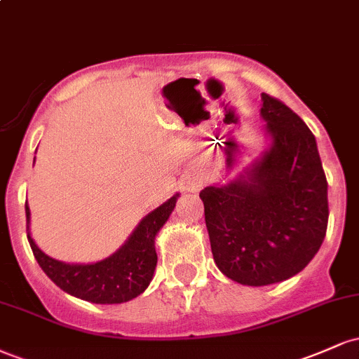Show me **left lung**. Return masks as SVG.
<instances>
[{"label":"left lung","mask_w":359,"mask_h":359,"mask_svg":"<svg viewBox=\"0 0 359 359\" xmlns=\"http://www.w3.org/2000/svg\"><path fill=\"white\" fill-rule=\"evenodd\" d=\"M269 145L240 175L201 191L214 262L241 285L263 287L309 265L327 229V180L316 137L288 106L262 94Z\"/></svg>","instance_id":"8db88e82"}]
</instances>
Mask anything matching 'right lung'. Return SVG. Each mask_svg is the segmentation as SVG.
<instances>
[{
	"instance_id": "obj_1",
	"label": "right lung",
	"mask_w": 359,
	"mask_h": 359,
	"mask_svg": "<svg viewBox=\"0 0 359 359\" xmlns=\"http://www.w3.org/2000/svg\"><path fill=\"white\" fill-rule=\"evenodd\" d=\"M179 196V192L174 194L170 199L148 212L128 240L113 255L100 262L65 263L45 255L32 238L30 208L25 204L28 243L45 275L69 295L93 304L128 302L143 294L154 278L155 238L170 217Z\"/></svg>"
}]
</instances>
